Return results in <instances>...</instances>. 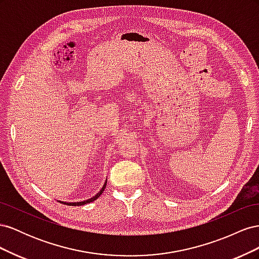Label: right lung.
Instances as JSON below:
<instances>
[{
    "mask_svg": "<svg viewBox=\"0 0 259 259\" xmlns=\"http://www.w3.org/2000/svg\"><path fill=\"white\" fill-rule=\"evenodd\" d=\"M106 185H107V182L105 183L104 187L101 188V190H100V191H99V192H98V193L95 195V197H93V198H91V199H89V200H86V201H83V202H76V203H67V202H61V201H59V202H60V203H62V204H66V205H72V206H80V205L88 204V203H90V202H93V201H95L97 198H99V197H100V194L105 191Z\"/></svg>",
    "mask_w": 259,
    "mask_h": 259,
    "instance_id": "add662e5",
    "label": "right lung"
}]
</instances>
